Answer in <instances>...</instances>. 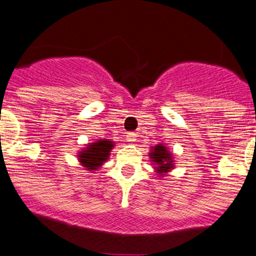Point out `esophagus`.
Here are the masks:
<instances>
[{
	"label": "esophagus",
	"mask_w": 256,
	"mask_h": 256,
	"mask_svg": "<svg viewBox=\"0 0 256 256\" xmlns=\"http://www.w3.org/2000/svg\"><path fill=\"white\" fill-rule=\"evenodd\" d=\"M136 133H134V132H132V133H128L127 134V142H130V143H133V142L136 140Z\"/></svg>",
	"instance_id": "esophagus-1"
}]
</instances>
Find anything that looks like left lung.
Masks as SVG:
<instances>
[{
    "mask_svg": "<svg viewBox=\"0 0 256 256\" xmlns=\"http://www.w3.org/2000/svg\"><path fill=\"white\" fill-rule=\"evenodd\" d=\"M152 162L156 163L158 173H166L173 168V160H172V154L168 153L166 148L162 144H158L153 150L150 152Z\"/></svg>",
    "mask_w": 256,
    "mask_h": 256,
    "instance_id": "8db88e82",
    "label": "left lung"
}]
</instances>
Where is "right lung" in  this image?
I'll return each instance as SVG.
<instances>
[{
  "instance_id": "1",
  "label": "right lung",
  "mask_w": 256,
  "mask_h": 256,
  "mask_svg": "<svg viewBox=\"0 0 256 256\" xmlns=\"http://www.w3.org/2000/svg\"><path fill=\"white\" fill-rule=\"evenodd\" d=\"M114 144L107 139H102L96 143L90 144V146L82 150L80 154V162L90 170H96L98 166H102L103 162H106L110 156V152Z\"/></svg>"
}]
</instances>
